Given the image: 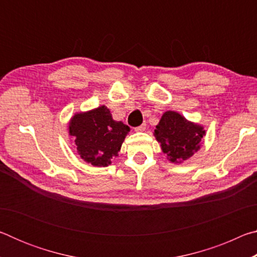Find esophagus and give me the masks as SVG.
<instances>
[{
	"label": "esophagus",
	"mask_w": 257,
	"mask_h": 257,
	"mask_svg": "<svg viewBox=\"0 0 257 257\" xmlns=\"http://www.w3.org/2000/svg\"><path fill=\"white\" fill-rule=\"evenodd\" d=\"M146 129V124L145 123H143V124H141V125H138V127H136L135 128V130H136V132H144V130Z\"/></svg>",
	"instance_id": "esophagus-1"
}]
</instances>
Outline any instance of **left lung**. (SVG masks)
Segmentation results:
<instances>
[{"label": "left lung", "mask_w": 257, "mask_h": 257, "mask_svg": "<svg viewBox=\"0 0 257 257\" xmlns=\"http://www.w3.org/2000/svg\"><path fill=\"white\" fill-rule=\"evenodd\" d=\"M154 135L168 160L180 163L199 150L205 130L201 125L187 121L179 113L168 111L156 125Z\"/></svg>", "instance_id": "left-lung-1"}]
</instances>
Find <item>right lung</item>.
<instances>
[{
	"mask_svg": "<svg viewBox=\"0 0 257 257\" xmlns=\"http://www.w3.org/2000/svg\"><path fill=\"white\" fill-rule=\"evenodd\" d=\"M129 130L121 121L113 120L110 110L104 105L77 113L69 123V135L72 136L78 154L95 167H107L111 163Z\"/></svg>",
	"mask_w": 257,
	"mask_h": 257,
	"instance_id": "right-lung-1",
	"label": "right lung"
}]
</instances>
